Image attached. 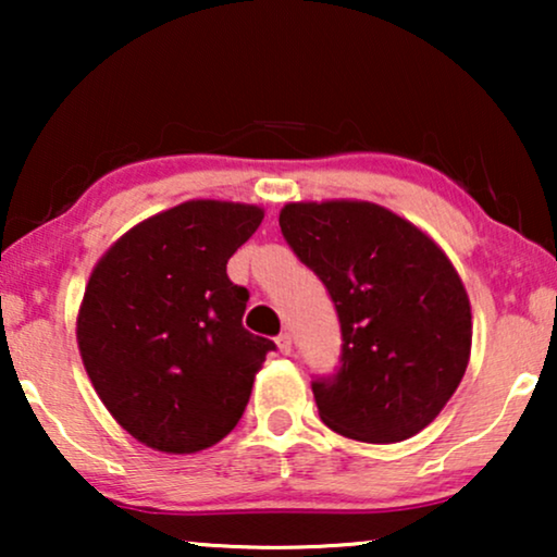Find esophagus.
<instances>
[{"label": "esophagus", "mask_w": 557, "mask_h": 557, "mask_svg": "<svg viewBox=\"0 0 557 557\" xmlns=\"http://www.w3.org/2000/svg\"><path fill=\"white\" fill-rule=\"evenodd\" d=\"M276 345H278V349H281V355H288V352H292V334H288V332H281L278 337H276Z\"/></svg>", "instance_id": "esophagus-1"}]
</instances>
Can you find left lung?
I'll return each instance as SVG.
<instances>
[{
	"instance_id": "1",
	"label": "left lung",
	"mask_w": 557,
	"mask_h": 557,
	"mask_svg": "<svg viewBox=\"0 0 557 557\" xmlns=\"http://www.w3.org/2000/svg\"><path fill=\"white\" fill-rule=\"evenodd\" d=\"M278 225L322 278L342 326L337 375L311 383L319 418L364 444L416 436L469 364L471 307L454 263L375 202H288Z\"/></svg>"
}]
</instances>
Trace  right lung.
Listing matches in <instances>:
<instances>
[{"label":"right lung","instance_id":"right-lung-1","mask_svg":"<svg viewBox=\"0 0 557 557\" xmlns=\"http://www.w3.org/2000/svg\"><path fill=\"white\" fill-rule=\"evenodd\" d=\"M261 220L258 205L187 200L94 265L75 322L83 368L121 429L154 451L223 441L276 349L243 326L248 292L227 278V258Z\"/></svg>","mask_w":557,"mask_h":557}]
</instances>
